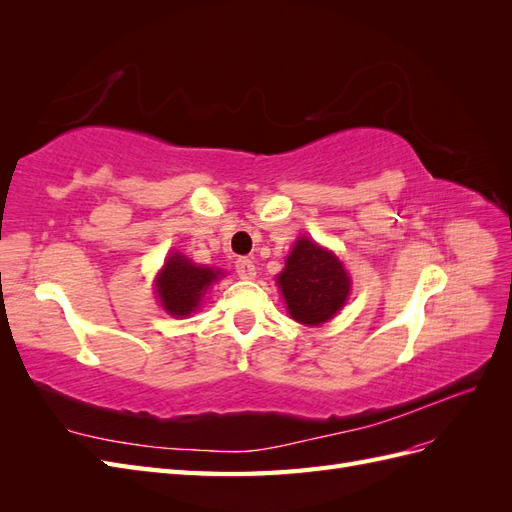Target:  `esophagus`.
Segmentation results:
<instances>
[{
	"label": "esophagus",
	"instance_id": "esophagus-1",
	"mask_svg": "<svg viewBox=\"0 0 512 512\" xmlns=\"http://www.w3.org/2000/svg\"><path fill=\"white\" fill-rule=\"evenodd\" d=\"M235 269H237V275L241 277V280H254L256 277V265L250 258H239L235 262Z\"/></svg>",
	"mask_w": 512,
	"mask_h": 512
}]
</instances>
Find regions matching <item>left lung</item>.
Here are the masks:
<instances>
[{
	"mask_svg": "<svg viewBox=\"0 0 512 512\" xmlns=\"http://www.w3.org/2000/svg\"><path fill=\"white\" fill-rule=\"evenodd\" d=\"M288 314L305 327L329 322L348 301L350 275L327 247L314 239L299 237L284 271L277 275Z\"/></svg>",
	"mask_w": 512,
	"mask_h": 512,
	"instance_id": "left-lung-1",
	"label": "left lung"
}]
</instances>
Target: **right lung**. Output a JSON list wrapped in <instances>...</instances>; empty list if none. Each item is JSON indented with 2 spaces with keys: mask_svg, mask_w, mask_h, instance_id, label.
Returning a JSON list of instances; mask_svg holds the SVG:
<instances>
[{
  "mask_svg": "<svg viewBox=\"0 0 512 512\" xmlns=\"http://www.w3.org/2000/svg\"><path fill=\"white\" fill-rule=\"evenodd\" d=\"M220 275L222 271L194 265L190 258L173 252L166 258L162 271L156 275L158 301L170 316H190L200 307V303H203L207 288L218 280Z\"/></svg>",
  "mask_w": 512,
  "mask_h": 512,
  "instance_id": "right-lung-1",
  "label": "right lung"
}]
</instances>
